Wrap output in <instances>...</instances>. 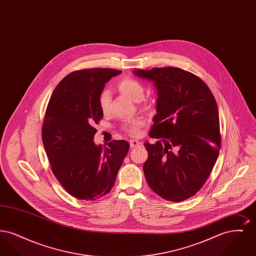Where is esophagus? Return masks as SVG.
I'll return each mask as SVG.
<instances>
[{"instance_id": "obj_1", "label": "esophagus", "mask_w": 256, "mask_h": 256, "mask_svg": "<svg viewBox=\"0 0 256 256\" xmlns=\"http://www.w3.org/2000/svg\"><path fill=\"white\" fill-rule=\"evenodd\" d=\"M130 145L132 148H135V146H140L141 143L139 141H137V140H130Z\"/></svg>"}]
</instances>
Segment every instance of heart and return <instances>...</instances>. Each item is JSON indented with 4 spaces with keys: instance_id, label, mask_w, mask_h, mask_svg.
<instances>
[{
    "instance_id": "b5f03b06",
    "label": "heart",
    "mask_w": 256,
    "mask_h": 256,
    "mask_svg": "<svg viewBox=\"0 0 256 256\" xmlns=\"http://www.w3.org/2000/svg\"><path fill=\"white\" fill-rule=\"evenodd\" d=\"M117 88L121 94L132 100L138 102L144 96V87L138 80L134 78H124L118 84ZM110 93L108 91H104L100 96V108L104 114H106L110 110ZM143 122L144 121L142 118H135L124 124V130L130 135H137Z\"/></svg>"
}]
</instances>
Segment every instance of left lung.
<instances>
[{
  "label": "left lung",
  "instance_id": "1",
  "mask_svg": "<svg viewBox=\"0 0 256 256\" xmlns=\"http://www.w3.org/2000/svg\"><path fill=\"white\" fill-rule=\"evenodd\" d=\"M158 89L156 114L145 142L143 170L150 189L170 202L195 195L206 182L220 146L219 111L208 86L176 67L134 70Z\"/></svg>",
  "mask_w": 256,
  "mask_h": 256
}]
</instances>
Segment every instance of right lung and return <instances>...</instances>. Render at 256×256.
<instances>
[{
	"mask_svg": "<svg viewBox=\"0 0 256 256\" xmlns=\"http://www.w3.org/2000/svg\"><path fill=\"white\" fill-rule=\"evenodd\" d=\"M122 71L93 68L66 76L54 90L42 126L50 168L74 198L96 200L113 187L130 144L113 140L102 148L93 141L104 113L100 96L106 82Z\"/></svg>",
	"mask_w": 256,
	"mask_h": 256,
	"instance_id": "right-lung-1",
	"label": "right lung"
}]
</instances>
